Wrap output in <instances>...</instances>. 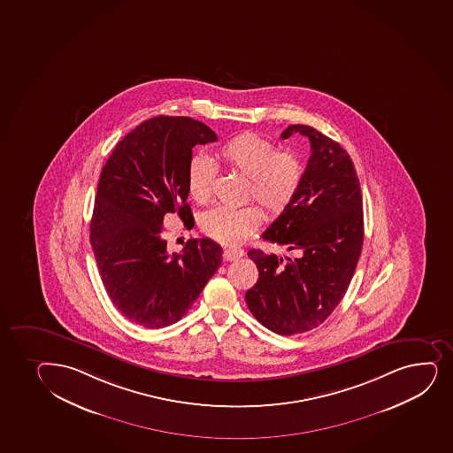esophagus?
I'll list each match as a JSON object with an SVG mask.
<instances>
[{"label": "esophagus", "instance_id": "34e87169", "mask_svg": "<svg viewBox=\"0 0 453 453\" xmlns=\"http://www.w3.org/2000/svg\"><path fill=\"white\" fill-rule=\"evenodd\" d=\"M242 256H244V250L234 249V247L224 249L223 251L224 260H236L239 257H242Z\"/></svg>", "mask_w": 453, "mask_h": 453}]
</instances>
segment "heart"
I'll return each instance as SVG.
<instances>
[{"label": "heart", "mask_w": 453, "mask_h": 453, "mask_svg": "<svg viewBox=\"0 0 453 453\" xmlns=\"http://www.w3.org/2000/svg\"><path fill=\"white\" fill-rule=\"evenodd\" d=\"M224 167L249 178L247 196L255 197L266 214L279 217L296 198L304 168L300 157L292 152H277L273 142L257 134L245 133L230 138L217 150ZM219 168L209 157L197 155L188 167V189L200 204L208 203L214 193ZM262 221L259 206H217L202 219V229L221 244L244 242Z\"/></svg>", "instance_id": "heart-1"}]
</instances>
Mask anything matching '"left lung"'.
Here are the masks:
<instances>
[{"label":"left lung","mask_w":453,"mask_h":453,"mask_svg":"<svg viewBox=\"0 0 453 453\" xmlns=\"http://www.w3.org/2000/svg\"><path fill=\"white\" fill-rule=\"evenodd\" d=\"M294 134L309 138L311 157L296 198L262 238L296 256L250 250L259 280L245 292L256 319L281 335L313 330L333 313L351 283L365 238L363 198L351 157L315 127L290 125L281 138Z\"/></svg>","instance_id":"left-lung-1"}]
</instances>
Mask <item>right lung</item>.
Masks as SVG:
<instances>
[{
	"label": "right lung",
	"mask_w": 453,
	"mask_h": 453,
	"mask_svg": "<svg viewBox=\"0 0 453 453\" xmlns=\"http://www.w3.org/2000/svg\"><path fill=\"white\" fill-rule=\"evenodd\" d=\"M217 134L191 118L157 116L118 142L102 168L90 241L102 283L114 307L144 328H164L191 309L221 265L212 239H188L168 253L164 221L179 217L193 229L187 203L196 144Z\"/></svg>",
	"instance_id": "1"
}]
</instances>
